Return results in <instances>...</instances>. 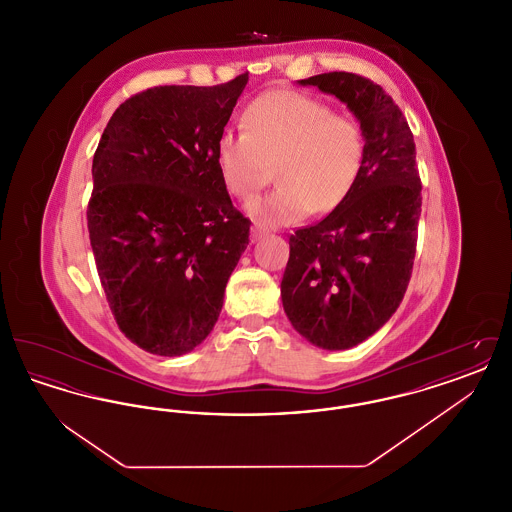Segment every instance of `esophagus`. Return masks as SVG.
Returning <instances> with one entry per match:
<instances>
[{"instance_id":"obj_1","label":"esophagus","mask_w":512,"mask_h":512,"mask_svg":"<svg viewBox=\"0 0 512 512\" xmlns=\"http://www.w3.org/2000/svg\"><path fill=\"white\" fill-rule=\"evenodd\" d=\"M263 236H265V228L261 224H253V228H251V242H257Z\"/></svg>"}]
</instances>
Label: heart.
Masks as SVG:
<instances>
[{"label": "heart", "mask_w": 512, "mask_h": 512, "mask_svg": "<svg viewBox=\"0 0 512 512\" xmlns=\"http://www.w3.org/2000/svg\"><path fill=\"white\" fill-rule=\"evenodd\" d=\"M242 128L217 138V171L226 192L247 203L263 192L276 169L278 190L249 207L267 226L336 211L361 178L366 155L361 122L320 99L270 90L245 107Z\"/></svg>", "instance_id": "obj_1"}]
</instances>
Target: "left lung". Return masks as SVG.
Masks as SVG:
<instances>
[{
	"label": "left lung",
	"mask_w": 512,
	"mask_h": 512,
	"mask_svg": "<svg viewBox=\"0 0 512 512\" xmlns=\"http://www.w3.org/2000/svg\"><path fill=\"white\" fill-rule=\"evenodd\" d=\"M347 103L366 138L365 167L326 219L297 228L282 278L293 328L322 349H349L397 311L413 274L422 182L413 132L380 84L355 73L299 80Z\"/></svg>",
	"instance_id": "1"
}]
</instances>
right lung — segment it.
<instances>
[{
    "mask_svg": "<svg viewBox=\"0 0 512 512\" xmlns=\"http://www.w3.org/2000/svg\"><path fill=\"white\" fill-rule=\"evenodd\" d=\"M247 73L219 86H155L126 99L94 153L88 232L109 309L147 353H190L219 320L249 244L215 163Z\"/></svg>",
    "mask_w": 512,
    "mask_h": 512,
    "instance_id": "obj_1",
    "label": "right lung"
}]
</instances>
